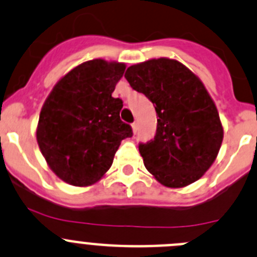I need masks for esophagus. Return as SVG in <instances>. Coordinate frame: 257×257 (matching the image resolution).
Returning <instances> with one entry per match:
<instances>
[{"mask_svg": "<svg viewBox=\"0 0 257 257\" xmlns=\"http://www.w3.org/2000/svg\"><path fill=\"white\" fill-rule=\"evenodd\" d=\"M132 129H133V133H134V134H136L137 132H138V124H137L136 121H134V123L132 124Z\"/></svg>", "mask_w": 257, "mask_h": 257, "instance_id": "1", "label": "esophagus"}]
</instances>
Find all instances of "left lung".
Returning a JSON list of instances; mask_svg holds the SVG:
<instances>
[{
  "mask_svg": "<svg viewBox=\"0 0 257 257\" xmlns=\"http://www.w3.org/2000/svg\"><path fill=\"white\" fill-rule=\"evenodd\" d=\"M124 77L157 112L155 138L138 146L148 171L169 188L200 179L223 141L217 107L201 81L184 64L167 58L134 64Z\"/></svg>",
  "mask_w": 257,
  "mask_h": 257,
  "instance_id": "obj_1",
  "label": "left lung"
}]
</instances>
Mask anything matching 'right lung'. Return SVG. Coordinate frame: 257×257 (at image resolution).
<instances>
[{
    "label": "right lung",
    "mask_w": 257,
    "mask_h": 257,
    "mask_svg": "<svg viewBox=\"0 0 257 257\" xmlns=\"http://www.w3.org/2000/svg\"><path fill=\"white\" fill-rule=\"evenodd\" d=\"M125 64L93 59L72 69L42 107L37 140L53 172L87 186L110 169L120 142L133 136L120 119L123 101L112 97Z\"/></svg>",
    "instance_id": "add662e5"
}]
</instances>
